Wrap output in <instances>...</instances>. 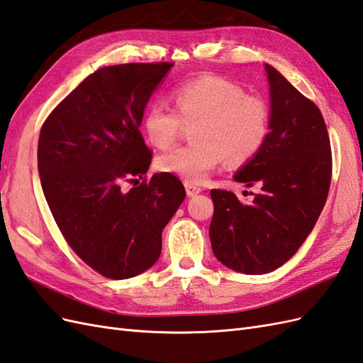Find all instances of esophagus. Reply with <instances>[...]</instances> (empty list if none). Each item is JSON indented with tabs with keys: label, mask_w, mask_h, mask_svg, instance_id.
Wrapping results in <instances>:
<instances>
[{
	"label": "esophagus",
	"mask_w": 363,
	"mask_h": 363,
	"mask_svg": "<svg viewBox=\"0 0 363 363\" xmlns=\"http://www.w3.org/2000/svg\"><path fill=\"white\" fill-rule=\"evenodd\" d=\"M184 188H186V194H188V197H194V195L201 192V188H199V186H195L192 183H184Z\"/></svg>",
	"instance_id": "obj_1"
}]
</instances>
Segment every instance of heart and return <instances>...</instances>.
<instances>
[{
	"label": "heart",
	"mask_w": 363,
	"mask_h": 363,
	"mask_svg": "<svg viewBox=\"0 0 363 363\" xmlns=\"http://www.w3.org/2000/svg\"><path fill=\"white\" fill-rule=\"evenodd\" d=\"M175 111L152 104L142 117V130L155 148L166 150L179 139L182 126L193 125L195 143L157 159L162 172L200 184L224 160L237 166L252 160L270 133V108L258 96L218 76H203L174 88Z\"/></svg>",
	"instance_id": "b5f03b06"
}]
</instances>
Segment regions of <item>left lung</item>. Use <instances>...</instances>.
I'll return each instance as SVG.
<instances>
[{"label": "left lung", "mask_w": 363, "mask_h": 363, "mask_svg": "<svg viewBox=\"0 0 363 363\" xmlns=\"http://www.w3.org/2000/svg\"><path fill=\"white\" fill-rule=\"evenodd\" d=\"M270 88V133L261 151L235 174L253 201L212 189L209 237L224 266L262 275L298 252L324 209L331 182V148L318 106L266 64Z\"/></svg>", "instance_id": "1"}]
</instances>
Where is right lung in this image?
I'll return each instance as SVG.
<instances>
[{"label":"right lung","instance_id":"right-lung-1","mask_svg":"<svg viewBox=\"0 0 363 363\" xmlns=\"http://www.w3.org/2000/svg\"><path fill=\"white\" fill-rule=\"evenodd\" d=\"M172 65L99 68L39 133L38 171L48 208L68 246L105 278H133L154 266L162 232L186 197L172 174L146 180L152 151L139 130L146 104ZM125 181L135 183L130 191Z\"/></svg>","mask_w":363,"mask_h":363}]
</instances>
